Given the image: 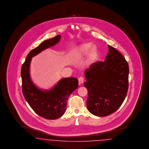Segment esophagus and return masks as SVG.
Returning a JSON list of instances; mask_svg holds the SVG:
<instances>
[{
	"mask_svg": "<svg viewBox=\"0 0 149 149\" xmlns=\"http://www.w3.org/2000/svg\"><path fill=\"white\" fill-rule=\"evenodd\" d=\"M78 81H79V85H81V84L84 82V78L82 77H80L78 79Z\"/></svg>",
	"mask_w": 149,
	"mask_h": 149,
	"instance_id": "obj_1",
	"label": "esophagus"
}]
</instances>
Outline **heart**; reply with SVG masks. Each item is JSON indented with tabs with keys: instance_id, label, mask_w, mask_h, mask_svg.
Returning <instances> with one entry per match:
<instances>
[{
	"instance_id": "obj_1",
	"label": "heart",
	"mask_w": 149,
	"mask_h": 149,
	"mask_svg": "<svg viewBox=\"0 0 149 149\" xmlns=\"http://www.w3.org/2000/svg\"><path fill=\"white\" fill-rule=\"evenodd\" d=\"M92 43L90 42H87L81 44L79 48L77 49L75 54L78 57L85 56L88 54L87 62L89 64L95 63L98 58L99 57V51L97 47L95 46L92 47Z\"/></svg>"
}]
</instances>
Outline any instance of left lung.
<instances>
[{"label":"left lung","instance_id":"8db88e82","mask_svg":"<svg viewBox=\"0 0 149 149\" xmlns=\"http://www.w3.org/2000/svg\"><path fill=\"white\" fill-rule=\"evenodd\" d=\"M105 62L93 63L85 72L88 111L97 116L115 112L122 105L128 89V64L122 54L108 45Z\"/></svg>","mask_w":149,"mask_h":149}]
</instances>
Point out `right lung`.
I'll return each mask as SVG.
<instances>
[{
  "label": "right lung",
  "instance_id": "1",
  "mask_svg": "<svg viewBox=\"0 0 149 149\" xmlns=\"http://www.w3.org/2000/svg\"><path fill=\"white\" fill-rule=\"evenodd\" d=\"M61 36L43 41L28 54L21 68L22 88L24 98L32 109L41 117L54 120L61 117L66 110L67 100L70 95L78 87L75 77L64 78L52 90L42 91L32 82L29 75V65L33 57L42 51L58 42Z\"/></svg>",
  "mask_w": 149,
  "mask_h": 149
}]
</instances>
